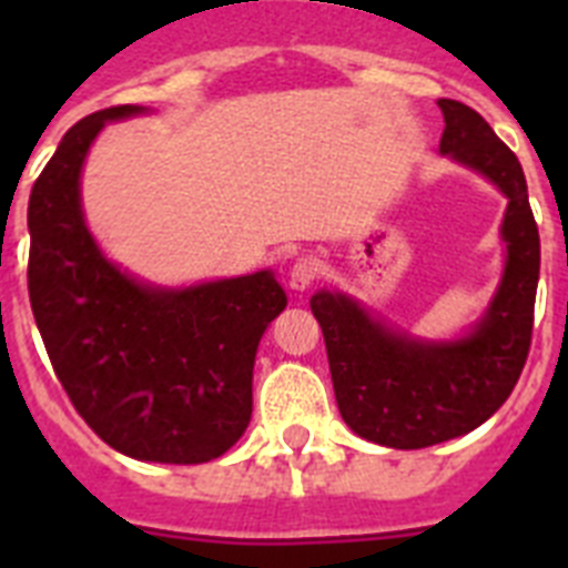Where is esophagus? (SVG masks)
Instances as JSON below:
<instances>
[{
  "label": "esophagus",
  "instance_id": "1",
  "mask_svg": "<svg viewBox=\"0 0 568 568\" xmlns=\"http://www.w3.org/2000/svg\"><path fill=\"white\" fill-rule=\"evenodd\" d=\"M315 278H318V261H315L313 255H301V258H295V264L290 267V275H287L290 290L304 293Z\"/></svg>",
  "mask_w": 568,
  "mask_h": 568
}]
</instances>
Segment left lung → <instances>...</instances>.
Here are the masks:
<instances>
[{"instance_id": "obj_1", "label": "left lung", "mask_w": 568, "mask_h": 568, "mask_svg": "<svg viewBox=\"0 0 568 568\" xmlns=\"http://www.w3.org/2000/svg\"><path fill=\"white\" fill-rule=\"evenodd\" d=\"M440 153L484 173L509 199L500 235L506 270L484 318L458 341H418L386 329L361 304L321 290L310 298L327 344L341 418L361 438L424 449L471 433L498 413L524 373L535 321L540 235L524 168L478 110L438 99Z\"/></svg>"}]
</instances>
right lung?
<instances>
[{"mask_svg": "<svg viewBox=\"0 0 568 568\" xmlns=\"http://www.w3.org/2000/svg\"><path fill=\"white\" fill-rule=\"evenodd\" d=\"M115 104L64 133L30 190L28 293L53 373L115 453L204 464L244 435L255 349L287 295L270 270L187 290L148 287L110 264L82 215L79 175Z\"/></svg>", "mask_w": 568, "mask_h": 568, "instance_id": "obj_1", "label": "right lung"}]
</instances>
